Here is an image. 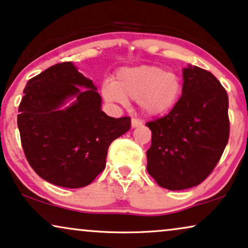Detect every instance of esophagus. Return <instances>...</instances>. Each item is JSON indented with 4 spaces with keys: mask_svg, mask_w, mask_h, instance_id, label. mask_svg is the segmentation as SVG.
Wrapping results in <instances>:
<instances>
[{
    "mask_svg": "<svg viewBox=\"0 0 248 248\" xmlns=\"http://www.w3.org/2000/svg\"><path fill=\"white\" fill-rule=\"evenodd\" d=\"M132 127H139V126H141V125H142V122H141L139 118H136V117H133L132 118Z\"/></svg>",
    "mask_w": 248,
    "mask_h": 248,
    "instance_id": "esophagus-1",
    "label": "esophagus"
}]
</instances>
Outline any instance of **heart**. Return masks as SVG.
I'll return each mask as SVG.
<instances>
[{
  "instance_id": "1",
  "label": "heart",
  "mask_w": 248,
  "mask_h": 248,
  "mask_svg": "<svg viewBox=\"0 0 248 248\" xmlns=\"http://www.w3.org/2000/svg\"><path fill=\"white\" fill-rule=\"evenodd\" d=\"M101 93L109 102L138 101L146 114L156 116L175 107L182 94V81L176 73L157 66L132 67L121 69L112 83H105Z\"/></svg>"
}]
</instances>
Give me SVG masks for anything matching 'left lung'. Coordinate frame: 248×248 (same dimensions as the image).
Masks as SVG:
<instances>
[{
	"instance_id": "obj_1",
	"label": "left lung",
	"mask_w": 248,
	"mask_h": 248,
	"mask_svg": "<svg viewBox=\"0 0 248 248\" xmlns=\"http://www.w3.org/2000/svg\"><path fill=\"white\" fill-rule=\"evenodd\" d=\"M228 107L226 89L213 74L196 66L183 69L178 104L146 124L152 130L147 171L157 185L182 190L213 172L229 140Z\"/></svg>"
}]
</instances>
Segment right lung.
<instances>
[{"instance_id":"obj_1","label":"right lung","mask_w":248,"mask_h":248,"mask_svg":"<svg viewBox=\"0 0 248 248\" xmlns=\"http://www.w3.org/2000/svg\"><path fill=\"white\" fill-rule=\"evenodd\" d=\"M77 85L88 90L79 92ZM18 128L26 159L52 185L82 188L104 171L110 143L131 128L128 116L109 117L91 79L70 61L51 66L27 82ZM77 101L57 109L70 96Z\"/></svg>"}]
</instances>
